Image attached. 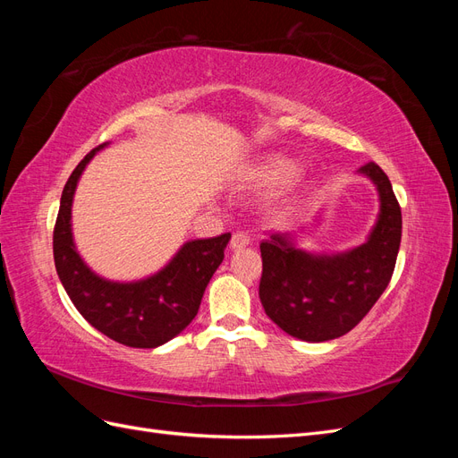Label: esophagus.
I'll use <instances>...</instances> for the list:
<instances>
[{
  "mask_svg": "<svg viewBox=\"0 0 458 458\" xmlns=\"http://www.w3.org/2000/svg\"><path fill=\"white\" fill-rule=\"evenodd\" d=\"M250 244V237L244 233H234L231 237V250H241V248H246Z\"/></svg>",
  "mask_w": 458,
  "mask_h": 458,
  "instance_id": "34e87169",
  "label": "esophagus"
}]
</instances>
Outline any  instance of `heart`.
<instances>
[{
    "instance_id": "b5f03b06",
    "label": "heart",
    "mask_w": 458,
    "mask_h": 458,
    "mask_svg": "<svg viewBox=\"0 0 458 458\" xmlns=\"http://www.w3.org/2000/svg\"><path fill=\"white\" fill-rule=\"evenodd\" d=\"M298 174L296 162L288 160L279 155H269L258 160L248 168L241 179H239V191L244 192H256V195H267V192L286 185L293 182L294 175ZM294 183L288 185V191L284 195L275 200L271 214L275 217H286L294 210Z\"/></svg>"
}]
</instances>
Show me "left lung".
<instances>
[{
  "label": "left lung",
  "mask_w": 458,
  "mask_h": 458,
  "mask_svg": "<svg viewBox=\"0 0 458 458\" xmlns=\"http://www.w3.org/2000/svg\"><path fill=\"white\" fill-rule=\"evenodd\" d=\"M377 189L378 214L365 242L342 252L300 248V227L259 244V300L271 321L303 342L344 336L370 311L392 279L401 242V210L390 179L370 162L357 170ZM321 216H315V224ZM313 224V225H315Z\"/></svg>",
  "instance_id": "left-lung-1"
}]
</instances>
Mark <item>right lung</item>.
I'll return each mask as SVG.
<instances>
[{
    "label": "right lung",
    "mask_w": 458,
    "mask_h": 458,
    "mask_svg": "<svg viewBox=\"0 0 458 458\" xmlns=\"http://www.w3.org/2000/svg\"><path fill=\"white\" fill-rule=\"evenodd\" d=\"M106 147L108 143H103L86 155L63 189L53 231L55 267L68 298L93 328L130 348H158L197 317L231 234L183 242L164 267L143 279L113 281L93 271L74 242L72 204L81 174Z\"/></svg>",
    "instance_id": "add662e5"
}]
</instances>
